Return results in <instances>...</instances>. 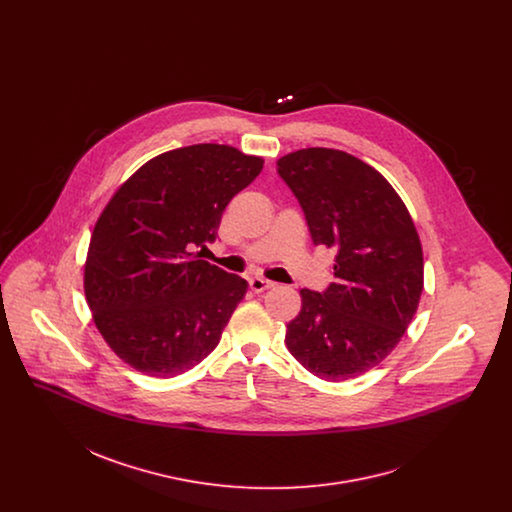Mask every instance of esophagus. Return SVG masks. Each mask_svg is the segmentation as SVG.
<instances>
[{
	"label": "esophagus",
	"mask_w": 512,
	"mask_h": 512,
	"mask_svg": "<svg viewBox=\"0 0 512 512\" xmlns=\"http://www.w3.org/2000/svg\"><path fill=\"white\" fill-rule=\"evenodd\" d=\"M274 284L270 282V280H265V278H251L249 280V288H251V292L253 293H263L270 290Z\"/></svg>",
	"instance_id": "esophagus-1"
}]
</instances>
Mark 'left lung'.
<instances>
[{"label": "left lung", "mask_w": 512, "mask_h": 512, "mask_svg": "<svg viewBox=\"0 0 512 512\" xmlns=\"http://www.w3.org/2000/svg\"><path fill=\"white\" fill-rule=\"evenodd\" d=\"M276 171L315 245L336 249L334 282L324 293L299 292L286 345L322 380L357 378L390 355L418 309L424 257L413 217L380 172L340 149H297Z\"/></svg>", "instance_id": "1"}]
</instances>
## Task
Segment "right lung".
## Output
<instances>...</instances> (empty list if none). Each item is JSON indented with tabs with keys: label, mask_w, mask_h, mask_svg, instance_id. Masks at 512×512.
Wrapping results in <instances>:
<instances>
[{
	"label": "right lung",
	"mask_w": 512,
	"mask_h": 512,
	"mask_svg": "<svg viewBox=\"0 0 512 512\" xmlns=\"http://www.w3.org/2000/svg\"><path fill=\"white\" fill-rule=\"evenodd\" d=\"M263 163L232 146L178 147L111 195L88 245L84 293L101 338L126 365L172 378L219 345L247 282L192 249L215 240L222 211Z\"/></svg>",
	"instance_id": "1"
}]
</instances>
